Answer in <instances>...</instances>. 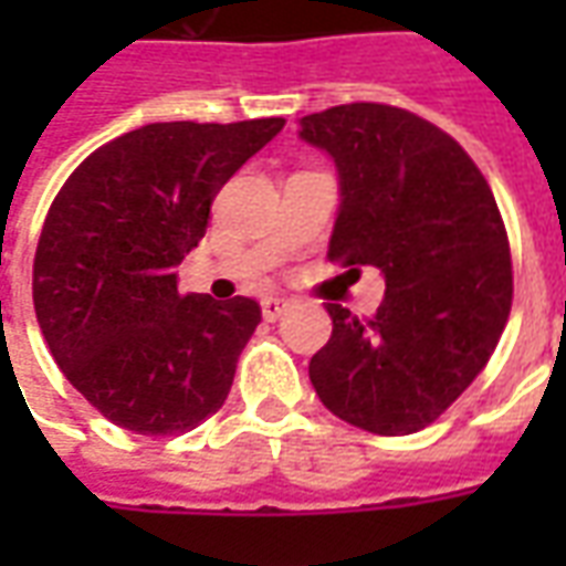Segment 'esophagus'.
<instances>
[{"label":"esophagus","mask_w":566,"mask_h":566,"mask_svg":"<svg viewBox=\"0 0 566 566\" xmlns=\"http://www.w3.org/2000/svg\"><path fill=\"white\" fill-rule=\"evenodd\" d=\"M284 308H287V300H282V296H266V300L260 303V312H263V318L266 321L282 318Z\"/></svg>","instance_id":"esophagus-1"}]
</instances>
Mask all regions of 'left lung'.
<instances>
[{
    "instance_id": "8db88e82",
    "label": "left lung",
    "mask_w": 566,
    "mask_h": 566,
    "mask_svg": "<svg viewBox=\"0 0 566 566\" xmlns=\"http://www.w3.org/2000/svg\"><path fill=\"white\" fill-rule=\"evenodd\" d=\"M339 175L331 260L376 266L373 321L327 303L333 333L308 364L321 403L403 437L437 421L482 373L512 306L506 230L491 187L449 133L379 103L300 117Z\"/></svg>"
}]
</instances>
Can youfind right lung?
<instances>
[{
  "label": "right lung",
  "instance_id": "right-lung-1",
  "mask_svg": "<svg viewBox=\"0 0 566 566\" xmlns=\"http://www.w3.org/2000/svg\"><path fill=\"white\" fill-rule=\"evenodd\" d=\"M282 127L148 124L93 150L56 193L32 263L35 318L63 376L117 427L185 433L227 400L260 306L181 296L175 266L214 193Z\"/></svg>",
  "mask_w": 566,
  "mask_h": 566
}]
</instances>
